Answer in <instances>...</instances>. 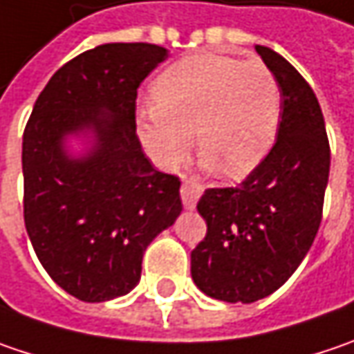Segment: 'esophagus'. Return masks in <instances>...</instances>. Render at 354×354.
<instances>
[{
  "instance_id": "34e87169",
  "label": "esophagus",
  "mask_w": 354,
  "mask_h": 354,
  "mask_svg": "<svg viewBox=\"0 0 354 354\" xmlns=\"http://www.w3.org/2000/svg\"><path fill=\"white\" fill-rule=\"evenodd\" d=\"M200 194H202V186H200V184H196L194 180H188V178L182 180L180 196H182V204H184L186 208H194Z\"/></svg>"
}]
</instances>
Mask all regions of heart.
<instances>
[{
  "mask_svg": "<svg viewBox=\"0 0 354 354\" xmlns=\"http://www.w3.org/2000/svg\"><path fill=\"white\" fill-rule=\"evenodd\" d=\"M154 106L138 114V132L148 154L174 168L192 146L196 128L204 164L224 174L252 170L270 150L282 115L279 77L260 59L202 53L160 73Z\"/></svg>",
  "mask_w": 354,
  "mask_h": 354,
  "instance_id": "obj_1",
  "label": "heart"
}]
</instances>
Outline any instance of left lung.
I'll return each instance as SVG.
<instances>
[{
	"label": "left lung",
	"mask_w": 354,
	"mask_h": 354,
	"mask_svg": "<svg viewBox=\"0 0 354 354\" xmlns=\"http://www.w3.org/2000/svg\"><path fill=\"white\" fill-rule=\"evenodd\" d=\"M257 52L281 84L279 138L239 186L208 188L196 204L206 236L192 250V279L226 302L260 301L299 268L321 226L330 166L313 88L270 48Z\"/></svg>",
	"instance_id": "left-lung-1"
}]
</instances>
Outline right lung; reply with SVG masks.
<instances>
[{
    "mask_svg": "<svg viewBox=\"0 0 354 354\" xmlns=\"http://www.w3.org/2000/svg\"><path fill=\"white\" fill-rule=\"evenodd\" d=\"M154 44H104L75 55L37 95L24 130V220L48 274L84 302L128 295L146 246L182 212L180 178L158 172L136 134V97L166 57ZM92 127L72 160L63 136Z\"/></svg>",
    "mask_w": 354,
    "mask_h": 354,
    "instance_id": "obj_1",
    "label": "right lung"
}]
</instances>
